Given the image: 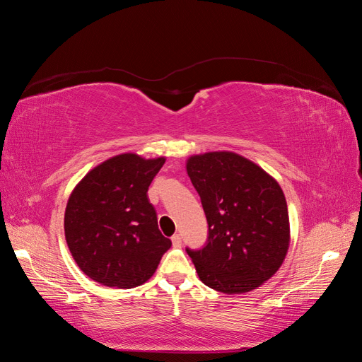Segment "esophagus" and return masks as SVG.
<instances>
[{
    "instance_id": "34e87169",
    "label": "esophagus",
    "mask_w": 362,
    "mask_h": 362,
    "mask_svg": "<svg viewBox=\"0 0 362 362\" xmlns=\"http://www.w3.org/2000/svg\"><path fill=\"white\" fill-rule=\"evenodd\" d=\"M181 243H182L181 235H180V234H175V235L172 237V245H173L175 247H180V246H181Z\"/></svg>"
}]
</instances>
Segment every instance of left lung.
I'll return each mask as SVG.
<instances>
[{
    "label": "left lung",
    "mask_w": 362,
    "mask_h": 362,
    "mask_svg": "<svg viewBox=\"0 0 362 362\" xmlns=\"http://www.w3.org/2000/svg\"><path fill=\"white\" fill-rule=\"evenodd\" d=\"M185 169L208 223L206 245L187 249L199 279L225 294L258 288L279 270L290 246L281 185L258 164L231 151L192 156Z\"/></svg>",
    "instance_id": "obj_1"
}]
</instances>
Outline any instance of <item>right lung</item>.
<instances>
[{"label": "right lung", "instance_id": "right-lung-1", "mask_svg": "<svg viewBox=\"0 0 362 362\" xmlns=\"http://www.w3.org/2000/svg\"><path fill=\"white\" fill-rule=\"evenodd\" d=\"M164 161L125 152L98 164L75 185L64 211V237L90 279L133 288L154 275L172 246L146 194Z\"/></svg>", "mask_w": 362, "mask_h": 362}]
</instances>
